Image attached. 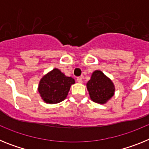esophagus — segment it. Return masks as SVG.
Returning <instances> with one entry per match:
<instances>
[{
  "label": "esophagus",
  "mask_w": 149,
  "mask_h": 149,
  "mask_svg": "<svg viewBox=\"0 0 149 149\" xmlns=\"http://www.w3.org/2000/svg\"><path fill=\"white\" fill-rule=\"evenodd\" d=\"M77 82H78V83H82L83 82L82 77H77Z\"/></svg>",
  "instance_id": "esophagus-1"
}]
</instances>
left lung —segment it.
<instances>
[{
  "mask_svg": "<svg viewBox=\"0 0 149 149\" xmlns=\"http://www.w3.org/2000/svg\"><path fill=\"white\" fill-rule=\"evenodd\" d=\"M90 98L94 102L105 104L113 96L115 87L110 78L101 71L96 70L86 84Z\"/></svg>",
  "mask_w": 149,
  "mask_h": 149,
  "instance_id": "8db88e82",
  "label": "left lung"
}]
</instances>
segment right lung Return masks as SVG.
<instances>
[{"instance_id":"obj_1","label":"right lung","mask_w":149,"mask_h":149,"mask_svg":"<svg viewBox=\"0 0 149 149\" xmlns=\"http://www.w3.org/2000/svg\"><path fill=\"white\" fill-rule=\"evenodd\" d=\"M74 80L66 77L57 68L43 76L39 84V93L43 101L47 104L60 103L67 97Z\"/></svg>"}]
</instances>
